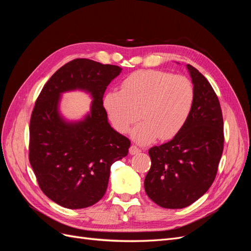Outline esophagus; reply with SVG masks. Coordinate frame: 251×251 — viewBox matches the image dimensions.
<instances>
[{
    "label": "esophagus",
    "instance_id": "1",
    "mask_svg": "<svg viewBox=\"0 0 251 251\" xmlns=\"http://www.w3.org/2000/svg\"><path fill=\"white\" fill-rule=\"evenodd\" d=\"M128 151H130V154H131V155H136V154L140 153L141 150H140V149H138L137 147L132 146V147L130 148V150H128Z\"/></svg>",
    "mask_w": 251,
    "mask_h": 251
}]
</instances>
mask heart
<instances>
[{"instance_id":"obj_1","label":"heart","mask_w":251,"mask_h":251,"mask_svg":"<svg viewBox=\"0 0 251 251\" xmlns=\"http://www.w3.org/2000/svg\"><path fill=\"white\" fill-rule=\"evenodd\" d=\"M195 102L192 81L182 75L161 70H138L121 81L120 90L105 93L103 108L115 130L147 144L157 138L171 140L183 130ZM140 113H138V111Z\"/></svg>"}]
</instances>
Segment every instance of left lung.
Instances as JSON below:
<instances>
[{
  "instance_id": "left-lung-1",
  "label": "left lung",
  "mask_w": 251,
  "mask_h": 251,
  "mask_svg": "<svg viewBox=\"0 0 251 251\" xmlns=\"http://www.w3.org/2000/svg\"><path fill=\"white\" fill-rule=\"evenodd\" d=\"M195 102L185 126L171 141L149 150L144 179L149 198L163 208H184L208 191L223 153L221 107L208 80L191 65Z\"/></svg>"
}]
</instances>
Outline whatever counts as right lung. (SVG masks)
<instances>
[{"label": "right lung", "mask_w": 251, "mask_h": 251, "mask_svg": "<svg viewBox=\"0 0 251 251\" xmlns=\"http://www.w3.org/2000/svg\"><path fill=\"white\" fill-rule=\"evenodd\" d=\"M123 69L77 58L52 75L39 95L30 119L29 161L43 193L69 209L92 206L108 187L111 165L126 157L131 141L108 121L102 97ZM81 90L93 100L80 120L60 112L64 93Z\"/></svg>", "instance_id": "right-lung-1"}]
</instances>
